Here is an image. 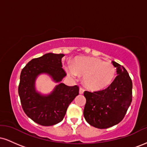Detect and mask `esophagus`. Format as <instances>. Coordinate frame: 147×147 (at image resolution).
Returning a JSON list of instances; mask_svg holds the SVG:
<instances>
[{"instance_id":"obj_1","label":"esophagus","mask_w":147,"mask_h":147,"mask_svg":"<svg viewBox=\"0 0 147 147\" xmlns=\"http://www.w3.org/2000/svg\"><path fill=\"white\" fill-rule=\"evenodd\" d=\"M84 92V89L82 87L79 88V94H83Z\"/></svg>"}]
</instances>
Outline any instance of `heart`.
Instances as JSON below:
<instances>
[{
	"mask_svg": "<svg viewBox=\"0 0 147 147\" xmlns=\"http://www.w3.org/2000/svg\"><path fill=\"white\" fill-rule=\"evenodd\" d=\"M65 69L72 78L84 76V85L91 90H100L109 87L116 75L113 64L96 57H77L72 61V65H67Z\"/></svg>",
	"mask_w": 147,
	"mask_h": 147,
	"instance_id": "b5f03b06",
	"label": "heart"
}]
</instances>
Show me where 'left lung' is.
Returning <instances> with one entry per match:
<instances>
[{
	"label": "left lung",
	"instance_id": "obj_1",
	"mask_svg": "<svg viewBox=\"0 0 147 147\" xmlns=\"http://www.w3.org/2000/svg\"><path fill=\"white\" fill-rule=\"evenodd\" d=\"M117 77L104 90L91 92L85 91L86 99L84 116L91 126L107 129L122 120L132 102V81L122 65L112 61Z\"/></svg>",
	"mask_w": 147,
	"mask_h": 147
}]
</instances>
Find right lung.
<instances>
[{
  "mask_svg": "<svg viewBox=\"0 0 147 147\" xmlns=\"http://www.w3.org/2000/svg\"><path fill=\"white\" fill-rule=\"evenodd\" d=\"M63 56V54H45L32 59L21 71L18 95L22 108L30 119L40 125L52 126L61 122L69 104L79 95L77 86H68L63 83L47 95L35 88L36 79L41 74H48L55 82H60L66 76L62 68Z\"/></svg>",
  "mask_w": 147,
  "mask_h": 147,
  "instance_id": "right-lung-1",
  "label": "right lung"
}]
</instances>
